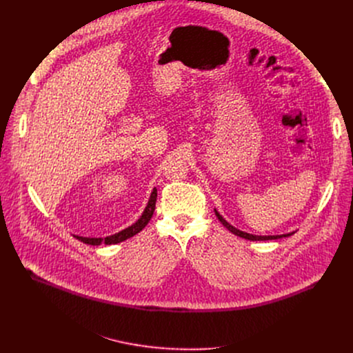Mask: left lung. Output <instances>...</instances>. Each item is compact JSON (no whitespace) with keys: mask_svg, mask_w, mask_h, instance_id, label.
I'll list each match as a JSON object with an SVG mask.
<instances>
[{"mask_svg":"<svg viewBox=\"0 0 353 353\" xmlns=\"http://www.w3.org/2000/svg\"><path fill=\"white\" fill-rule=\"evenodd\" d=\"M215 211V215H216V218L221 221V223L229 230V232H232L233 234H236V236H239V237H243V239H245V240H251V241H264V240H276V239H282V237H289V236H292V234H294V232H290V233H283V234H270V236H261V234H253V233H247V232H243V230H240V229H237V228H234L233 225H230L216 210H214Z\"/></svg>","mask_w":353,"mask_h":353,"instance_id":"obj_1","label":"left lung"}]
</instances>
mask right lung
<instances>
[{"label": "right lung", "mask_w": 353, "mask_h": 353, "mask_svg": "<svg viewBox=\"0 0 353 353\" xmlns=\"http://www.w3.org/2000/svg\"><path fill=\"white\" fill-rule=\"evenodd\" d=\"M157 196H158V191L157 188L152 190V192H150V196L148 199V204L143 210V212L141 214V216L138 218V221L135 223H132L131 226L114 233V234H110V236H106V237H83V236H75L78 240H81L82 243L85 244H90V245H99V244H117V243H121L132 236H135L137 233H139L146 225L148 222L150 221V218H152L154 215V211H155V204H157Z\"/></svg>", "instance_id": "right-lung-1"}]
</instances>
